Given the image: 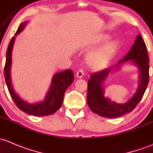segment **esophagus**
Here are the masks:
<instances>
[{
    "mask_svg": "<svg viewBox=\"0 0 153 153\" xmlns=\"http://www.w3.org/2000/svg\"><path fill=\"white\" fill-rule=\"evenodd\" d=\"M83 76H84V71H83L82 69H79V70L77 71V72H76L77 78H82Z\"/></svg>",
    "mask_w": 153,
    "mask_h": 153,
    "instance_id": "esophagus-1",
    "label": "esophagus"
}]
</instances>
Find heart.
Wrapping results in <instances>:
<instances>
[{
    "instance_id": "heart-1",
    "label": "heart",
    "mask_w": 153,
    "mask_h": 153,
    "mask_svg": "<svg viewBox=\"0 0 153 153\" xmlns=\"http://www.w3.org/2000/svg\"><path fill=\"white\" fill-rule=\"evenodd\" d=\"M110 39L111 36L108 34H102L95 40V45H103L109 41ZM119 48L120 43L118 40H112L108 42L88 55L87 58L88 65L93 69H101L106 67L116 53L119 52Z\"/></svg>"
}]
</instances>
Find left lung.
<instances>
[{
  "instance_id": "obj_1",
  "label": "left lung",
  "mask_w": 153,
  "mask_h": 153,
  "mask_svg": "<svg viewBox=\"0 0 153 153\" xmlns=\"http://www.w3.org/2000/svg\"><path fill=\"white\" fill-rule=\"evenodd\" d=\"M127 61L134 64L140 69V84L134 96L130 100L124 104H119L104 97L103 84L111 70L117 68ZM90 77L88 81L87 102L90 109L94 113L102 117L116 118L133 111L144 96L149 78L147 46L141 34L137 36L131 49L118 62L117 65L93 73Z\"/></svg>"
}]
</instances>
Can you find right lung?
Segmentation results:
<instances>
[{"mask_svg": "<svg viewBox=\"0 0 153 153\" xmlns=\"http://www.w3.org/2000/svg\"><path fill=\"white\" fill-rule=\"evenodd\" d=\"M26 23L27 22L20 23L15 36L23 31ZM15 36L10 40L9 46H8L7 51H6V64L4 67V76H5L6 83L9 94L19 109L25 113L36 116H44L53 114L60 108L66 89L73 82L74 78L73 71L72 70H66L54 74L51 81V87L45 96V100L42 102L30 104L23 101L15 92L12 84V80H11L12 50L14 42H15Z\"/></svg>", "mask_w": 153, "mask_h": 153, "instance_id": "obj_1", "label": "right lung"}]
</instances>
